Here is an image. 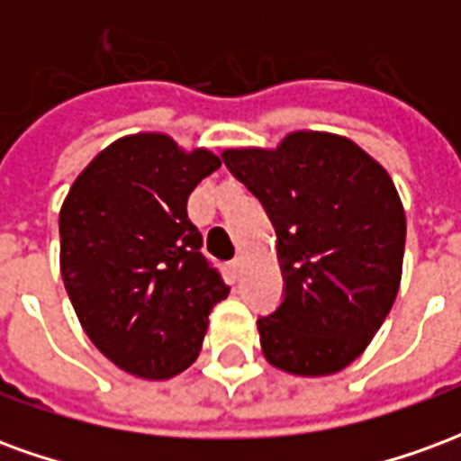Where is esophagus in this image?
Segmentation results:
<instances>
[{"mask_svg":"<svg viewBox=\"0 0 461 461\" xmlns=\"http://www.w3.org/2000/svg\"><path fill=\"white\" fill-rule=\"evenodd\" d=\"M230 271H231V276H234V279H240L241 271H244V259H241V257H237L234 261H230Z\"/></svg>","mask_w":461,"mask_h":461,"instance_id":"esophagus-1","label":"esophagus"}]
</instances>
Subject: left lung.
<instances>
[{
    "instance_id": "8db88e82",
    "label": "left lung",
    "mask_w": 461,
    "mask_h": 461,
    "mask_svg": "<svg viewBox=\"0 0 461 461\" xmlns=\"http://www.w3.org/2000/svg\"><path fill=\"white\" fill-rule=\"evenodd\" d=\"M221 160L276 230L286 294L257 321L261 353L301 377L350 366L395 303L405 210L387 170L336 132L294 131L276 148H227Z\"/></svg>"
}]
</instances>
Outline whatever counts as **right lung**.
<instances>
[{"label": "right lung", "instance_id": "right-lung-1", "mask_svg": "<svg viewBox=\"0 0 461 461\" xmlns=\"http://www.w3.org/2000/svg\"><path fill=\"white\" fill-rule=\"evenodd\" d=\"M221 165L165 132H135L88 162L59 214L61 276L86 336L142 380H167L200 356L230 286L202 257L187 197Z\"/></svg>", "mask_w": 461, "mask_h": 461}]
</instances>
